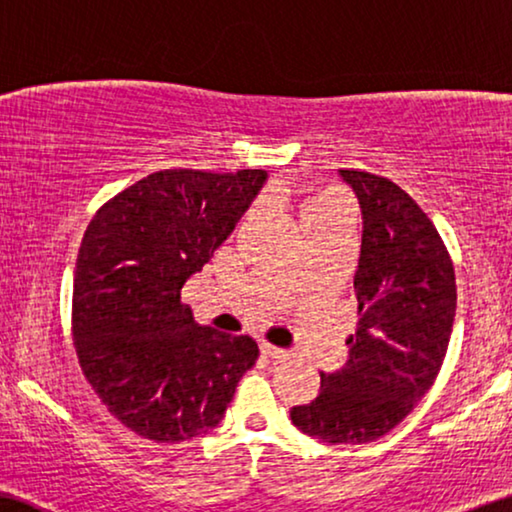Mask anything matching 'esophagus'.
<instances>
[{"instance_id":"esophagus-1","label":"esophagus","mask_w":512,"mask_h":512,"mask_svg":"<svg viewBox=\"0 0 512 512\" xmlns=\"http://www.w3.org/2000/svg\"><path fill=\"white\" fill-rule=\"evenodd\" d=\"M259 349H262V354H264V356H269V358H276V361H287V358L292 356V354L287 352V349L273 347V345H269V342H262V347H259Z\"/></svg>"}]
</instances>
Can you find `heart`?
Returning <instances> with one entry per match:
<instances>
[{
  "label": "heart",
  "instance_id": "obj_1",
  "mask_svg": "<svg viewBox=\"0 0 512 512\" xmlns=\"http://www.w3.org/2000/svg\"><path fill=\"white\" fill-rule=\"evenodd\" d=\"M331 211H345L342 209V202L338 195L333 193L308 195L301 200V223H308V220L324 216V213H331Z\"/></svg>",
  "mask_w": 512,
  "mask_h": 512
}]
</instances>
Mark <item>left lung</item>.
I'll return each mask as SVG.
<instances>
[{
    "label": "left lung",
    "mask_w": 512,
    "mask_h": 512,
    "mask_svg": "<svg viewBox=\"0 0 512 512\" xmlns=\"http://www.w3.org/2000/svg\"><path fill=\"white\" fill-rule=\"evenodd\" d=\"M340 177L363 213L358 324L347 338L345 368L319 372L322 391L289 416L326 444H368L391 432L437 379L457 287L437 227L398 183L361 170H340Z\"/></svg>",
    "instance_id": "left-lung-1"
}]
</instances>
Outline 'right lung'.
<instances>
[{"instance_id":"obj_1","label":"right lung","mask_w":512,"mask_h":512,"mask_svg":"<svg viewBox=\"0 0 512 512\" xmlns=\"http://www.w3.org/2000/svg\"><path fill=\"white\" fill-rule=\"evenodd\" d=\"M264 170H163L105 202L82 239L73 280V345L110 414L158 444H179L223 421L250 335L200 326L181 287L239 223Z\"/></svg>"}]
</instances>
